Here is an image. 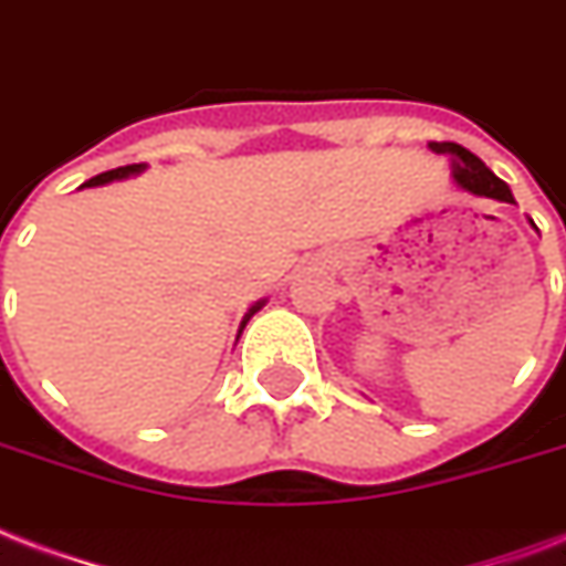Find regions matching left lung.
I'll use <instances>...</instances> for the list:
<instances>
[{"label":"left lung","instance_id":"1","mask_svg":"<svg viewBox=\"0 0 566 566\" xmlns=\"http://www.w3.org/2000/svg\"><path fill=\"white\" fill-rule=\"evenodd\" d=\"M431 150L449 153L451 161H454V179H458V186L461 188H467V191H472V195L479 197H493V200L514 203L511 188H507L505 182L475 156V153H470L467 147H461V144L454 142H431Z\"/></svg>","mask_w":566,"mask_h":566}]
</instances>
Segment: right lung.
Listing matches in <instances>:
<instances>
[{"instance_id":"1","label":"right lung","mask_w":566,"mask_h":566,"mask_svg":"<svg viewBox=\"0 0 566 566\" xmlns=\"http://www.w3.org/2000/svg\"><path fill=\"white\" fill-rule=\"evenodd\" d=\"M138 170H144V165H124V168H115V170H105V174H99V177L87 179L85 186H103V182H112V179H124L129 177V174H138ZM260 306H253L251 313H256Z\"/></svg>"}]
</instances>
